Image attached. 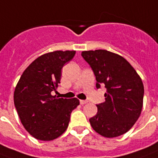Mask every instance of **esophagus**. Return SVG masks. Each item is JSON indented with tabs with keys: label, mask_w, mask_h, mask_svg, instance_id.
<instances>
[{
	"label": "esophagus",
	"mask_w": 158,
	"mask_h": 158,
	"mask_svg": "<svg viewBox=\"0 0 158 158\" xmlns=\"http://www.w3.org/2000/svg\"><path fill=\"white\" fill-rule=\"evenodd\" d=\"M87 103V100H80V103L81 105H83V104H86Z\"/></svg>",
	"instance_id": "34e87169"
}]
</instances>
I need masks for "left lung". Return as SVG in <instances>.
I'll return each instance as SVG.
<instances>
[{
    "label": "left lung",
    "instance_id": "obj_1",
    "mask_svg": "<svg viewBox=\"0 0 158 158\" xmlns=\"http://www.w3.org/2000/svg\"><path fill=\"white\" fill-rule=\"evenodd\" d=\"M81 56L93 71L96 87H106L105 102L89 119L97 133L104 137L119 136L130 131L140 117L144 86L132 65L120 55L105 49L82 51Z\"/></svg>",
    "mask_w": 158,
    "mask_h": 158
}]
</instances>
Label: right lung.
<instances>
[{"mask_svg": "<svg viewBox=\"0 0 158 158\" xmlns=\"http://www.w3.org/2000/svg\"><path fill=\"white\" fill-rule=\"evenodd\" d=\"M75 50H57L41 55L23 71L16 86L14 104L26 131L40 140H52L68 127L72 110L79 105L77 98H57L56 90L64 65L74 57Z\"/></svg>", "mask_w": 158, "mask_h": 158, "instance_id": "1", "label": "right lung"}]
</instances>
